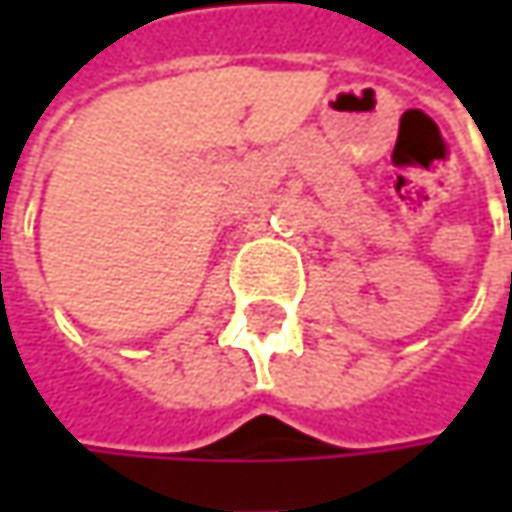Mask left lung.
Listing matches in <instances>:
<instances>
[{"label":"left lung","instance_id":"left-lung-1","mask_svg":"<svg viewBox=\"0 0 512 512\" xmlns=\"http://www.w3.org/2000/svg\"><path fill=\"white\" fill-rule=\"evenodd\" d=\"M510 239H512V216H510Z\"/></svg>","mask_w":512,"mask_h":512}]
</instances>
